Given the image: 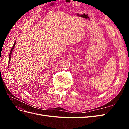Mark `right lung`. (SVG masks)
<instances>
[{
  "label": "right lung",
  "instance_id": "obj_1",
  "mask_svg": "<svg viewBox=\"0 0 129 129\" xmlns=\"http://www.w3.org/2000/svg\"><path fill=\"white\" fill-rule=\"evenodd\" d=\"M15 44H16V41H15L14 44L13 45V47H12L11 49V51L10 52V54H9V63L10 62V61H11V55H12V52H13V50L14 48L15 47Z\"/></svg>",
  "mask_w": 129,
  "mask_h": 129
}]
</instances>
